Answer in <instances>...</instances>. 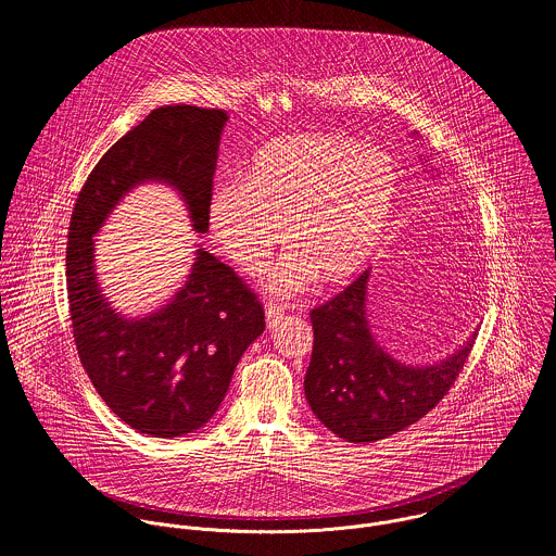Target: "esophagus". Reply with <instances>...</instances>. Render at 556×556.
I'll return each instance as SVG.
<instances>
[{
    "label": "esophagus",
    "instance_id": "34e87169",
    "mask_svg": "<svg viewBox=\"0 0 556 556\" xmlns=\"http://www.w3.org/2000/svg\"><path fill=\"white\" fill-rule=\"evenodd\" d=\"M282 317H285V308L280 304H267L265 306V320H267L269 329L276 327Z\"/></svg>",
    "mask_w": 556,
    "mask_h": 556
}]
</instances>
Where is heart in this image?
I'll list each match as a JSON object with an SVG mask.
<instances>
[{
  "instance_id": "heart-1",
  "label": "heart",
  "mask_w": 556,
  "mask_h": 556,
  "mask_svg": "<svg viewBox=\"0 0 556 556\" xmlns=\"http://www.w3.org/2000/svg\"><path fill=\"white\" fill-rule=\"evenodd\" d=\"M397 170L388 154L344 135H298L267 143L241 181L220 184L210 231L239 271L261 274L287 231L293 250L269 276L276 295L315 276L344 285L359 276L394 216Z\"/></svg>"
}]
</instances>
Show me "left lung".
Instances as JSON below:
<instances>
[{
	"mask_svg": "<svg viewBox=\"0 0 556 556\" xmlns=\"http://www.w3.org/2000/svg\"><path fill=\"white\" fill-rule=\"evenodd\" d=\"M368 276L366 269L311 313L315 344L306 397L318 419L349 443L388 439L428 415L456 383L477 338L434 366L397 364L370 333Z\"/></svg>",
	"mask_w": 556,
	"mask_h": 556,
	"instance_id": "8db88e82",
	"label": "left lung"
}]
</instances>
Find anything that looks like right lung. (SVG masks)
Returning <instances> with one entry per match:
<instances>
[{
  "instance_id": "obj_1",
  "label": "right lung",
  "mask_w": 556,
  "mask_h": 556,
  "mask_svg": "<svg viewBox=\"0 0 556 556\" xmlns=\"http://www.w3.org/2000/svg\"><path fill=\"white\" fill-rule=\"evenodd\" d=\"M227 113L192 104L154 109L87 175L66 245V287L80 364L106 406L130 428L160 439L199 430L227 396L243 351L263 333L258 295L233 267L199 250L175 300L128 320L104 302L93 274V233L135 184L164 179L207 231L220 132Z\"/></svg>"
}]
</instances>
